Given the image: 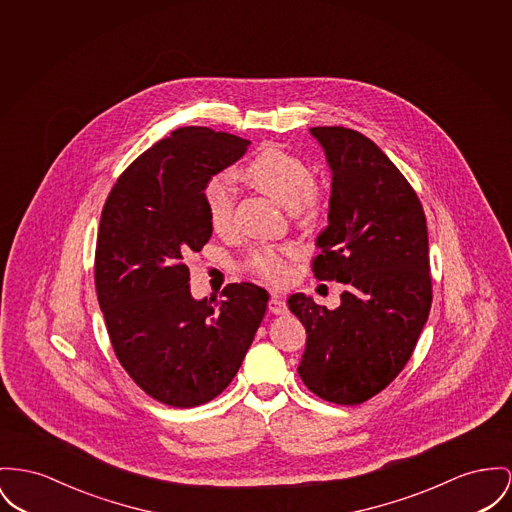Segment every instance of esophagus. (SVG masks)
Segmentation results:
<instances>
[{
    "label": "esophagus",
    "mask_w": 512,
    "mask_h": 512,
    "mask_svg": "<svg viewBox=\"0 0 512 512\" xmlns=\"http://www.w3.org/2000/svg\"><path fill=\"white\" fill-rule=\"evenodd\" d=\"M268 308H270L272 314H285L287 312L285 301L281 297H277V295H272V299L268 301Z\"/></svg>",
    "instance_id": "esophagus-1"
}]
</instances>
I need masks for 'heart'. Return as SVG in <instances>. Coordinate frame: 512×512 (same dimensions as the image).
<instances>
[{
  "mask_svg": "<svg viewBox=\"0 0 512 512\" xmlns=\"http://www.w3.org/2000/svg\"><path fill=\"white\" fill-rule=\"evenodd\" d=\"M242 176L258 190L268 194L275 202L289 207L291 215L303 223H316L326 211V196L320 186L312 182L307 165L277 147H264L242 169ZM205 215L211 229L225 235L233 229L235 200L225 178L213 176L207 180L202 192ZM289 250L275 246H260L248 258V270L258 277L279 283L287 275Z\"/></svg>",
  "mask_w": 512,
  "mask_h": 512,
  "instance_id": "1",
  "label": "heart"
}]
</instances>
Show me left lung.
I'll use <instances>...</instances> for the list:
<instances>
[{
	"label": "left lung",
	"instance_id": "8db88e82",
	"mask_svg": "<svg viewBox=\"0 0 512 512\" xmlns=\"http://www.w3.org/2000/svg\"><path fill=\"white\" fill-rule=\"evenodd\" d=\"M310 134L332 171L312 273L345 291L334 310L303 293L289 297L307 330L299 376L318 398L357 406L402 373L429 318L427 223L417 194L375 141L341 126Z\"/></svg>",
	"mask_w": 512,
	"mask_h": 512
}]
</instances>
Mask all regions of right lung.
<instances>
[{"instance_id":"1","label":"right lung","mask_w":512,"mask_h":512,"mask_svg":"<svg viewBox=\"0 0 512 512\" xmlns=\"http://www.w3.org/2000/svg\"><path fill=\"white\" fill-rule=\"evenodd\" d=\"M250 141L200 126L174 130L120 174L101 215L95 287L112 349L137 386L172 408L219 396L239 373L268 291L229 283L196 301L186 266L211 237L202 192Z\"/></svg>"}]
</instances>
